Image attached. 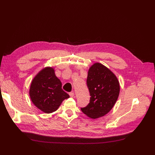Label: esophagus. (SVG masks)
Segmentation results:
<instances>
[{"label":"esophagus","mask_w":155,"mask_h":155,"mask_svg":"<svg viewBox=\"0 0 155 155\" xmlns=\"http://www.w3.org/2000/svg\"><path fill=\"white\" fill-rule=\"evenodd\" d=\"M69 95H70V96L71 97H74V93H73V92H70V93H69Z\"/></svg>","instance_id":"obj_1"}]
</instances>
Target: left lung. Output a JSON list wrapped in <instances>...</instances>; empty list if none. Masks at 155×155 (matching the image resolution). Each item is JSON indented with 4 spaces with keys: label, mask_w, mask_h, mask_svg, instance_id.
Wrapping results in <instances>:
<instances>
[{
    "label": "left lung",
    "mask_w": 155,
    "mask_h": 155,
    "mask_svg": "<svg viewBox=\"0 0 155 155\" xmlns=\"http://www.w3.org/2000/svg\"><path fill=\"white\" fill-rule=\"evenodd\" d=\"M87 85L90 102L81 110L88 117L97 119L106 115L115 105L120 92L119 80L110 70L95 63L88 71Z\"/></svg>",
    "instance_id": "1"
}]
</instances>
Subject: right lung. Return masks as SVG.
Instances as JSON below:
<instances>
[{
	"mask_svg": "<svg viewBox=\"0 0 155 155\" xmlns=\"http://www.w3.org/2000/svg\"><path fill=\"white\" fill-rule=\"evenodd\" d=\"M61 87L62 84L56 76L54 68L45 67L32 80L29 92L31 100L43 112L52 113L58 109L64 99L70 97Z\"/></svg>",
	"mask_w": 155,
	"mask_h": 155,
	"instance_id": "right-lung-1",
	"label": "right lung"
}]
</instances>
